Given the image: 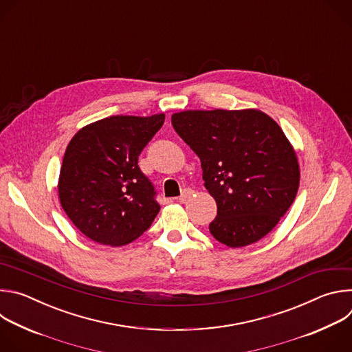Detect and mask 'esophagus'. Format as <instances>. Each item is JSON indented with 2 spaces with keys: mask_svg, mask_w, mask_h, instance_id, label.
Listing matches in <instances>:
<instances>
[{
  "mask_svg": "<svg viewBox=\"0 0 352 352\" xmlns=\"http://www.w3.org/2000/svg\"><path fill=\"white\" fill-rule=\"evenodd\" d=\"M192 193H193L192 189H189V188H188V189H184L182 193L177 197V200H178V202H185V200H186Z\"/></svg>",
  "mask_w": 352,
  "mask_h": 352,
  "instance_id": "obj_1",
  "label": "esophagus"
}]
</instances>
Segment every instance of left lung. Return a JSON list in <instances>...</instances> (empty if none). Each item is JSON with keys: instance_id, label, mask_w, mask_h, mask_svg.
<instances>
[{"instance_id": "8db88e82", "label": "left lung", "mask_w": 352, "mask_h": 352, "mask_svg": "<svg viewBox=\"0 0 352 352\" xmlns=\"http://www.w3.org/2000/svg\"><path fill=\"white\" fill-rule=\"evenodd\" d=\"M175 132L200 159L217 204L212 235L242 248L267 235L299 186L296 153L278 124L261 110H188L171 116Z\"/></svg>"}]
</instances>
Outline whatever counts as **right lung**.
Here are the masks:
<instances>
[{
  "label": "right lung",
  "instance_id": "1",
  "mask_svg": "<svg viewBox=\"0 0 352 352\" xmlns=\"http://www.w3.org/2000/svg\"><path fill=\"white\" fill-rule=\"evenodd\" d=\"M164 118L113 116L83 126L71 139L58 196L69 220L91 241L126 245L156 219V190L140 171L138 157Z\"/></svg>",
  "mask_w": 352,
  "mask_h": 352
}]
</instances>
